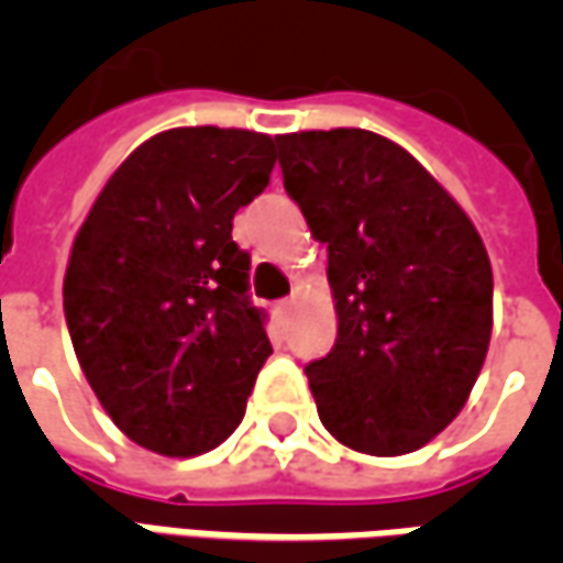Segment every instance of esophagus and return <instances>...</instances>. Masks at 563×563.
<instances>
[{"label":"esophagus","mask_w":563,"mask_h":563,"mask_svg":"<svg viewBox=\"0 0 563 563\" xmlns=\"http://www.w3.org/2000/svg\"><path fill=\"white\" fill-rule=\"evenodd\" d=\"M292 310H295V301H292V298H286V301H280V305L274 307V313H277V317H280L283 322L289 319V313H292Z\"/></svg>","instance_id":"34e87169"}]
</instances>
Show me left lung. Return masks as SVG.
Wrapping results in <instances>:
<instances>
[{
    "instance_id": "left-lung-1",
    "label": "left lung",
    "mask_w": 563,
    "mask_h": 563,
    "mask_svg": "<svg viewBox=\"0 0 563 563\" xmlns=\"http://www.w3.org/2000/svg\"><path fill=\"white\" fill-rule=\"evenodd\" d=\"M283 186L329 246L338 341L305 367L343 446L404 455L446 428L483 371L492 262L422 165L367 129L277 135Z\"/></svg>"
}]
</instances>
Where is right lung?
Wrapping results in <instances>:
<instances>
[{"label":"right lung","mask_w":563,"mask_h":563,"mask_svg":"<svg viewBox=\"0 0 563 563\" xmlns=\"http://www.w3.org/2000/svg\"><path fill=\"white\" fill-rule=\"evenodd\" d=\"M271 168L268 135L168 129L117 168L75 238L63 307L80 371L150 452L189 459L244 419L271 341L232 220Z\"/></svg>","instance_id":"obj_1"}]
</instances>
